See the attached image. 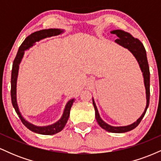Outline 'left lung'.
Instances as JSON below:
<instances>
[{
	"label": "left lung",
	"instance_id": "obj_1",
	"mask_svg": "<svg viewBox=\"0 0 161 161\" xmlns=\"http://www.w3.org/2000/svg\"><path fill=\"white\" fill-rule=\"evenodd\" d=\"M110 32L113 33V34L116 35V36L118 37L117 39L115 40L116 43L123 46L125 48L128 49L133 54V56L136 57V60H137L138 64H139L140 69H141L142 72V75H143L144 77V84H145L146 91V107L143 114L133 123L128 125H125V126H113V125H110L108 124L107 123H105L101 119V116H100V114L98 113V110H97L95 101H94V98H92V103H93L94 108H95V110L96 120H97L100 126L102 129H104V130L110 132H113V133H123V132H129V131L132 130L136 126H138L140 122L143 119L144 116H145L146 113V110H147V108H148L149 100H150V71H149L148 63H147V54H146L145 47H144L143 44L138 38H134L129 32L120 30V29L113 30Z\"/></svg>",
	"mask_w": 161,
	"mask_h": 161
}]
</instances>
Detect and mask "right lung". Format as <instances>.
<instances>
[{"label": "right lung", "instance_id": "right-lung-1", "mask_svg": "<svg viewBox=\"0 0 161 161\" xmlns=\"http://www.w3.org/2000/svg\"><path fill=\"white\" fill-rule=\"evenodd\" d=\"M64 31L60 29H42V30L38 31L30 36H29L24 40V42L20 45L18 52L16 53V56L14 60L12 68V73H11V101H12V104L15 109L16 114L19 115V119H21L22 123L26 126L29 130L36 132V133L41 135H53L58 133L59 132L63 130L66 123H67L68 119L69 116L70 109H71L72 105L73 102H75L74 98L70 99L67 103H66L65 108H64L63 115L58 121L53 124L49 125H45V126H38L32 123H29L25 118L22 116L21 113L19 111V107L17 104V101H16V82H17L18 73H19V64L22 61L25 51L29 49V47H32L36 42H39L40 40L44 39V38H49L51 36H58L61 34Z\"/></svg>", "mask_w": 161, "mask_h": 161}]
</instances>
